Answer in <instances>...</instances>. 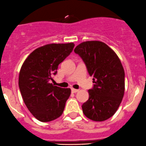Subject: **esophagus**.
Wrapping results in <instances>:
<instances>
[{
    "mask_svg": "<svg viewBox=\"0 0 146 146\" xmlns=\"http://www.w3.org/2000/svg\"><path fill=\"white\" fill-rule=\"evenodd\" d=\"M71 91H72V93H76V92H77L79 90H78V89H73V88H72V89H71Z\"/></svg>",
    "mask_w": 146,
    "mask_h": 146,
    "instance_id": "esophagus-1",
    "label": "esophagus"
}]
</instances>
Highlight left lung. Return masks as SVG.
I'll use <instances>...</instances> for the list:
<instances>
[{
    "label": "left lung",
    "instance_id": "left-lung-1",
    "mask_svg": "<svg viewBox=\"0 0 146 146\" xmlns=\"http://www.w3.org/2000/svg\"><path fill=\"white\" fill-rule=\"evenodd\" d=\"M93 76V87L89 99L82 104L83 113L94 121L111 117L120 106L125 89V73L113 50L100 41H87L74 49Z\"/></svg>",
    "mask_w": 146,
    "mask_h": 146
}]
</instances>
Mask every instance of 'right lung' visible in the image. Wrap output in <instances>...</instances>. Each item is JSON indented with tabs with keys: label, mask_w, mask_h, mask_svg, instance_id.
<instances>
[{
	"label": "right lung",
	"mask_w": 146,
	"mask_h": 146,
	"mask_svg": "<svg viewBox=\"0 0 146 146\" xmlns=\"http://www.w3.org/2000/svg\"><path fill=\"white\" fill-rule=\"evenodd\" d=\"M74 47V43L46 44L35 50L23 64L20 91L28 110L40 121H51L62 114L71 89L54 86L50 81Z\"/></svg>",
	"instance_id": "add662e5"
}]
</instances>
